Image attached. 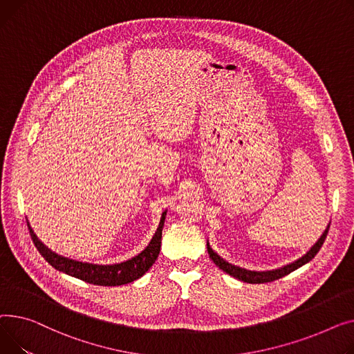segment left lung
<instances>
[{
	"label": "left lung",
	"instance_id": "8db88e82",
	"mask_svg": "<svg viewBox=\"0 0 354 354\" xmlns=\"http://www.w3.org/2000/svg\"><path fill=\"white\" fill-rule=\"evenodd\" d=\"M328 227L330 224L327 225V228L324 230L323 236L319 239V241L310 248V252H307V254H304L301 259H299L297 261L292 263V264H287L281 268H277V270H272V272H250V270H244V268H240L237 266H233L230 263H227L225 260H223L218 254H216L212 247L209 245V243H207V252H209V256L210 259L214 261V264L221 268L223 272H225L227 274L233 276L234 279H239L244 283H250V284H260V283H268V281H274V280H279L287 274H290L292 272H295V270H297L299 267L304 266L306 263H308L311 259H315V256L319 253V250L322 248L326 237H327V233H328Z\"/></svg>",
	"mask_w": 354,
	"mask_h": 354
}]
</instances>
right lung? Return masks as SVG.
Masks as SVG:
<instances>
[{
    "label": "right lung",
    "instance_id": "right-lung-1",
    "mask_svg": "<svg viewBox=\"0 0 354 354\" xmlns=\"http://www.w3.org/2000/svg\"><path fill=\"white\" fill-rule=\"evenodd\" d=\"M164 220H165V212L161 216V220H160V224H158V228H157L154 237L151 239L150 244L145 247V250H142L138 256H136L127 261L120 263V264H113V266H98V264L81 263V261L61 257V256L55 254L54 252L48 250V247H46L37 239L30 224H28V230H30L32 243L35 244L39 254L43 256L55 270H58V272L77 277L82 281L94 284V286H109L110 287V286L127 284V283H131V281L140 279L156 263V260L160 254Z\"/></svg>",
    "mask_w": 354,
    "mask_h": 354
}]
</instances>
